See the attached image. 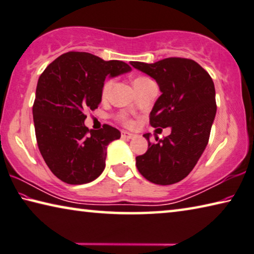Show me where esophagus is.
I'll return each mask as SVG.
<instances>
[{
  "mask_svg": "<svg viewBox=\"0 0 254 254\" xmlns=\"http://www.w3.org/2000/svg\"><path fill=\"white\" fill-rule=\"evenodd\" d=\"M122 137L124 139H132V138H135L136 135L131 134V132H128V131H122Z\"/></svg>",
  "mask_w": 254,
  "mask_h": 254,
  "instance_id": "esophagus-1",
  "label": "esophagus"
}]
</instances>
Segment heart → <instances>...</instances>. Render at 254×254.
I'll return each instance as SVG.
<instances>
[{
    "instance_id": "1",
    "label": "heart",
    "mask_w": 254,
    "mask_h": 254,
    "mask_svg": "<svg viewBox=\"0 0 254 254\" xmlns=\"http://www.w3.org/2000/svg\"><path fill=\"white\" fill-rule=\"evenodd\" d=\"M114 82H115L114 78L109 77V78H107V80L105 81V83H103L102 89H101V94H102L103 98H107L108 95H109L110 91L112 89V85H114ZM149 82H152V80H151V78L146 77V76H138V77H136L135 80H134L135 89L140 88V86L147 84V83H149ZM120 120H122V122L125 125H131L130 119H128L126 116H124V115L120 116Z\"/></svg>"
}]
</instances>
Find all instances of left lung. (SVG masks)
I'll use <instances>...</instances> for the list:
<instances>
[{
	"mask_svg": "<svg viewBox=\"0 0 254 254\" xmlns=\"http://www.w3.org/2000/svg\"><path fill=\"white\" fill-rule=\"evenodd\" d=\"M135 68L154 78L162 94L149 115L152 127H171V134L136 157L139 173L155 185L181 181L192 171L208 144L216 115L214 82L197 62L169 57L153 64L131 62Z\"/></svg>",
	"mask_w": 254,
	"mask_h": 254,
	"instance_id": "8db88e82",
	"label": "left lung"
}]
</instances>
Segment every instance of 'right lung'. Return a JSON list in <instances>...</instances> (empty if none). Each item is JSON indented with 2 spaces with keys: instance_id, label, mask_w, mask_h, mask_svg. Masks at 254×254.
Segmentation results:
<instances>
[{
  "instance_id": "right-lung-1",
  "label": "right lung",
  "mask_w": 254,
  "mask_h": 254,
  "mask_svg": "<svg viewBox=\"0 0 254 254\" xmlns=\"http://www.w3.org/2000/svg\"><path fill=\"white\" fill-rule=\"evenodd\" d=\"M130 69L122 61L68 52L41 73L32 106L37 144L49 170L65 184H88L105 170L107 146L120 131L109 125L89 130L84 111L98 108L108 75Z\"/></svg>"
}]
</instances>
